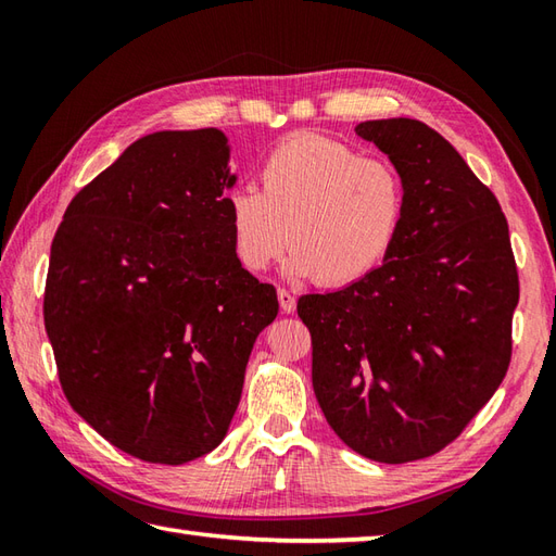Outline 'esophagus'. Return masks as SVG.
<instances>
[{"label":"esophagus","instance_id":"34e87169","mask_svg":"<svg viewBox=\"0 0 556 556\" xmlns=\"http://www.w3.org/2000/svg\"><path fill=\"white\" fill-rule=\"evenodd\" d=\"M277 299H279L281 311H285L287 315H291L293 311H296V296H293L291 291H287V289H279V291H277Z\"/></svg>","mask_w":556,"mask_h":556}]
</instances>
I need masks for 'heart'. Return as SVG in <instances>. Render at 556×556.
<instances>
[{
	"instance_id": "b5f03b06",
	"label": "heart",
	"mask_w": 556,
	"mask_h": 556,
	"mask_svg": "<svg viewBox=\"0 0 556 556\" xmlns=\"http://www.w3.org/2000/svg\"><path fill=\"white\" fill-rule=\"evenodd\" d=\"M406 217L396 164L341 140L296 136L260 164V191L233 188L227 224L236 263L265 271L287 248V275L346 287L380 267Z\"/></svg>"
}]
</instances>
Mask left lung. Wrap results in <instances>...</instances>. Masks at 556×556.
Here are the masks:
<instances>
[{"label":"left lung","instance_id":"left-lung-1","mask_svg":"<svg viewBox=\"0 0 556 556\" xmlns=\"http://www.w3.org/2000/svg\"><path fill=\"white\" fill-rule=\"evenodd\" d=\"M406 179L399 241L368 277L299 299L329 428L380 464L432 456L497 392L518 271L497 198L416 119L356 126Z\"/></svg>","mask_w":556,"mask_h":556}]
</instances>
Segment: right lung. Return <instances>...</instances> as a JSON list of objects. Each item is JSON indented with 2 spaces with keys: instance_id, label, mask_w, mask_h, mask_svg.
<instances>
[{
  "instance_id": "1",
  "label": "right lung",
  "mask_w": 556,
  "mask_h": 556,
  "mask_svg": "<svg viewBox=\"0 0 556 556\" xmlns=\"http://www.w3.org/2000/svg\"><path fill=\"white\" fill-rule=\"evenodd\" d=\"M229 140L157 131L71 200L52 241L45 329L71 408L116 448L181 466L241 401L271 285L236 263Z\"/></svg>"
}]
</instances>
